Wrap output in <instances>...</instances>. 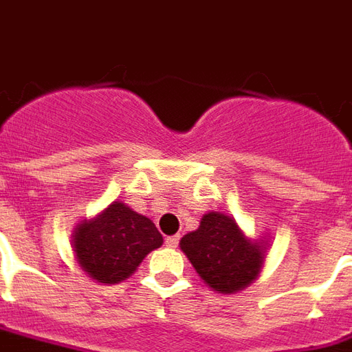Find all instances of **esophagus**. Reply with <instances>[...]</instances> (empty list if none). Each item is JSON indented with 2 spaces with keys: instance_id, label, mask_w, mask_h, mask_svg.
Wrapping results in <instances>:
<instances>
[{
  "instance_id": "34e87169",
  "label": "esophagus",
  "mask_w": 352,
  "mask_h": 352,
  "mask_svg": "<svg viewBox=\"0 0 352 352\" xmlns=\"http://www.w3.org/2000/svg\"><path fill=\"white\" fill-rule=\"evenodd\" d=\"M166 245L171 249H175L177 245H179V236H168V238H166Z\"/></svg>"
}]
</instances>
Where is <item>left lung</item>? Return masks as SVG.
Segmentation results:
<instances>
[{"mask_svg": "<svg viewBox=\"0 0 352 352\" xmlns=\"http://www.w3.org/2000/svg\"><path fill=\"white\" fill-rule=\"evenodd\" d=\"M181 251L203 283L218 294H236L256 280L267 254V241L249 238L232 216L206 212L199 229L182 236Z\"/></svg>", "mask_w": 352, "mask_h": 352, "instance_id": "8db88e82", "label": "left lung"}]
</instances>
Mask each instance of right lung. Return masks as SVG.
Segmentation results:
<instances>
[{
  "label": "right lung",
  "mask_w": 352,
  "mask_h": 352,
  "mask_svg": "<svg viewBox=\"0 0 352 352\" xmlns=\"http://www.w3.org/2000/svg\"><path fill=\"white\" fill-rule=\"evenodd\" d=\"M162 243L151 219L122 201H112L94 218L80 219L72 234L75 262L87 277L101 284L129 278Z\"/></svg>",
  "instance_id": "right-lung-1"
}]
</instances>
